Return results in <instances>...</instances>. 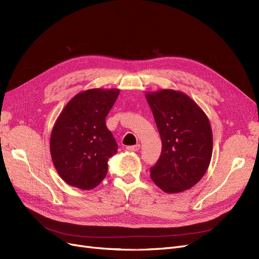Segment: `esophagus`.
<instances>
[{
    "mask_svg": "<svg viewBox=\"0 0 259 259\" xmlns=\"http://www.w3.org/2000/svg\"><path fill=\"white\" fill-rule=\"evenodd\" d=\"M139 149H140V144H136V146H130L126 148V150L130 152H137V151H139Z\"/></svg>",
    "mask_w": 259,
    "mask_h": 259,
    "instance_id": "obj_1",
    "label": "esophagus"
}]
</instances>
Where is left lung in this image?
Returning a JSON list of instances; mask_svg holds the SVG:
<instances>
[{"label":"left lung","mask_w":259,"mask_h":259,"mask_svg":"<svg viewBox=\"0 0 259 259\" xmlns=\"http://www.w3.org/2000/svg\"><path fill=\"white\" fill-rule=\"evenodd\" d=\"M146 98L162 143L160 157L151 168V179L165 193L190 189L204 177L211 160L209 119L182 91H149Z\"/></svg>","instance_id":"obj_1"}]
</instances>
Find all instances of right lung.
<instances>
[{"mask_svg": "<svg viewBox=\"0 0 259 259\" xmlns=\"http://www.w3.org/2000/svg\"><path fill=\"white\" fill-rule=\"evenodd\" d=\"M119 94L117 88L81 91L55 121L50 137L52 161L72 187L90 190L105 179L108 159L118 150L105 119Z\"/></svg>", "mask_w": 259, "mask_h": 259, "instance_id": "obj_1", "label": "right lung"}]
</instances>
